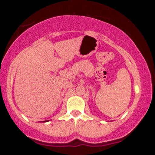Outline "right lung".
I'll use <instances>...</instances> for the list:
<instances>
[{
	"label": "right lung",
	"instance_id": "add662e5",
	"mask_svg": "<svg viewBox=\"0 0 155 155\" xmlns=\"http://www.w3.org/2000/svg\"><path fill=\"white\" fill-rule=\"evenodd\" d=\"M43 122H46V120L45 121H43Z\"/></svg>",
	"mask_w": 155,
	"mask_h": 155
}]
</instances>
